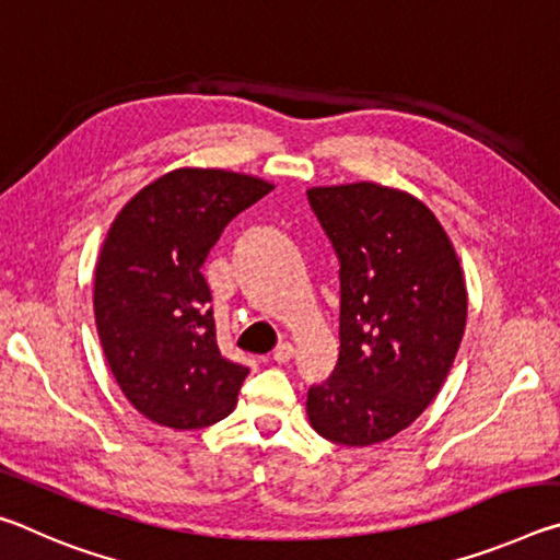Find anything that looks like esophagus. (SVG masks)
Listing matches in <instances>:
<instances>
[{"label": "esophagus", "instance_id": "34e87169", "mask_svg": "<svg viewBox=\"0 0 560 560\" xmlns=\"http://www.w3.org/2000/svg\"><path fill=\"white\" fill-rule=\"evenodd\" d=\"M291 358H293V346L291 343H279L277 348H273V353H271L273 363H289Z\"/></svg>", "mask_w": 560, "mask_h": 560}]
</instances>
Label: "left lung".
<instances>
[{
	"label": "left lung",
	"mask_w": 560,
	"mask_h": 560,
	"mask_svg": "<svg viewBox=\"0 0 560 560\" xmlns=\"http://www.w3.org/2000/svg\"><path fill=\"white\" fill-rule=\"evenodd\" d=\"M308 205L340 264V350L308 387L320 438L385 442L424 412L467 326V287L447 232L412 195L375 183L311 187Z\"/></svg>",
	"instance_id": "8db88e82"
}]
</instances>
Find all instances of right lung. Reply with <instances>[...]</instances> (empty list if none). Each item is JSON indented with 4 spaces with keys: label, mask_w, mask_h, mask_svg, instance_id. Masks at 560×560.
I'll return each instance as SVG.
<instances>
[{
    "label": "right lung",
    "mask_w": 560,
    "mask_h": 560,
    "mask_svg": "<svg viewBox=\"0 0 560 560\" xmlns=\"http://www.w3.org/2000/svg\"><path fill=\"white\" fill-rule=\"evenodd\" d=\"M273 185L179 167L140 189L103 242L93 314L116 383L148 420L200 430L224 420L249 368L217 346L202 264L224 226Z\"/></svg>",
    "instance_id": "add662e5"
}]
</instances>
